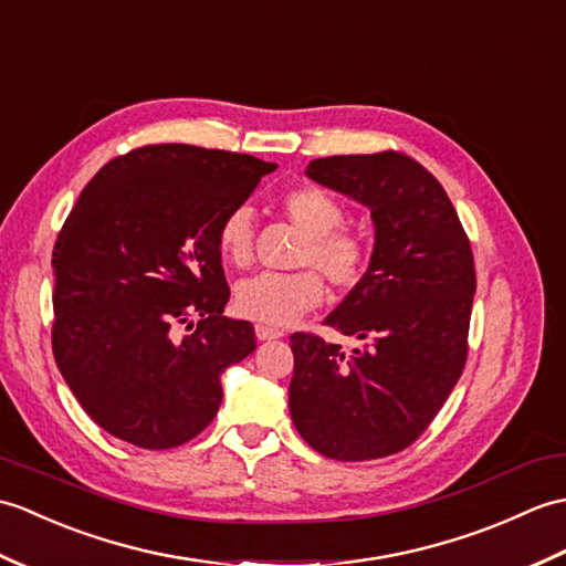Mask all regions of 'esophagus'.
<instances>
[{"label": "esophagus", "mask_w": 566, "mask_h": 566, "mask_svg": "<svg viewBox=\"0 0 566 566\" xmlns=\"http://www.w3.org/2000/svg\"><path fill=\"white\" fill-rule=\"evenodd\" d=\"M254 332L259 336V342H271V338L283 336V329H279V326H271V324H256Z\"/></svg>", "instance_id": "34e87169"}]
</instances>
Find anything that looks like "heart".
Listing matches in <instances>:
<instances>
[{"mask_svg":"<svg viewBox=\"0 0 566 566\" xmlns=\"http://www.w3.org/2000/svg\"><path fill=\"white\" fill-rule=\"evenodd\" d=\"M283 212L307 237L300 249V266H315L336 291L356 287L370 266V247L354 230H346V208L319 186H300L281 200ZM218 249L232 266H247L254 249V216L247 206L232 208L220 220ZM322 275L312 269L295 273H256L234 287L240 315L263 324L285 326L317 307L324 297Z\"/></svg>","mask_w":566,"mask_h":566,"instance_id":"1","label":"heart"}]
</instances>
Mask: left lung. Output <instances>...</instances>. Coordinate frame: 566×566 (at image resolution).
Listing matches in <instances>:
<instances>
[{
    "label": "left lung",
    "mask_w": 566,
    "mask_h": 566,
    "mask_svg": "<svg viewBox=\"0 0 566 566\" xmlns=\"http://www.w3.org/2000/svg\"><path fill=\"white\" fill-rule=\"evenodd\" d=\"M307 177L370 208L375 247L363 281L324 319L363 346L291 336V417L332 460H375L411 446L468 360L474 259L443 186L401 153L312 159Z\"/></svg>",
    "instance_id": "obj_1"
}]
</instances>
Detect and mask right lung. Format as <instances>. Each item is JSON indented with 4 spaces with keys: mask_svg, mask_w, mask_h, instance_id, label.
I'll return each instance as SVG.
<instances>
[{
    "mask_svg": "<svg viewBox=\"0 0 566 566\" xmlns=\"http://www.w3.org/2000/svg\"><path fill=\"white\" fill-rule=\"evenodd\" d=\"M273 169L224 149L145 145L98 169L74 203L53 251V354L111 436L167 450L216 419L222 370L256 348L251 322L222 315L218 228Z\"/></svg>",
    "mask_w": 566,
    "mask_h": 566,
    "instance_id": "add662e5",
    "label": "right lung"
}]
</instances>
